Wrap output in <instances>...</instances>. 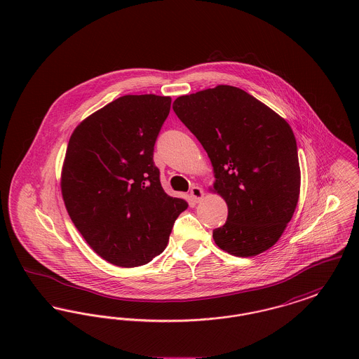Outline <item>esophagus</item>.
<instances>
[{
	"instance_id": "34e87169",
	"label": "esophagus",
	"mask_w": 359,
	"mask_h": 359,
	"mask_svg": "<svg viewBox=\"0 0 359 359\" xmlns=\"http://www.w3.org/2000/svg\"><path fill=\"white\" fill-rule=\"evenodd\" d=\"M189 195H191V198L194 199V202L199 203V202L203 199V196H205V192H203V189H202V188L198 187V186H195V187L191 188V191H189Z\"/></svg>"
}]
</instances>
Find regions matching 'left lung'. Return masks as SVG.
Wrapping results in <instances>:
<instances>
[{
  "mask_svg": "<svg viewBox=\"0 0 359 359\" xmlns=\"http://www.w3.org/2000/svg\"><path fill=\"white\" fill-rule=\"evenodd\" d=\"M173 111L203 145L214 192L229 215L212 231L229 255L271 249L290 223L300 195L296 138L287 121L253 95L219 85L175 100Z\"/></svg>",
  "mask_w": 359,
  "mask_h": 359,
  "instance_id": "1",
  "label": "left lung"
}]
</instances>
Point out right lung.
<instances>
[{"label": "right lung", "instance_id": "obj_1", "mask_svg": "<svg viewBox=\"0 0 359 359\" xmlns=\"http://www.w3.org/2000/svg\"><path fill=\"white\" fill-rule=\"evenodd\" d=\"M171 97L123 95L82 121L69 137L60 188L69 218L107 262L135 268L167 248L184 199L160 183L154 149Z\"/></svg>", "mask_w": 359, "mask_h": 359}]
</instances>
